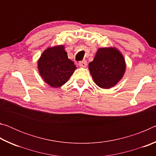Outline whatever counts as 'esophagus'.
Returning <instances> with one entry per match:
<instances>
[{
    "label": "esophagus",
    "instance_id": "34e87169",
    "mask_svg": "<svg viewBox=\"0 0 156 156\" xmlns=\"http://www.w3.org/2000/svg\"><path fill=\"white\" fill-rule=\"evenodd\" d=\"M79 66H80V67L85 68L87 66V62L86 60H84V61H81V62H79Z\"/></svg>",
    "mask_w": 156,
    "mask_h": 156
}]
</instances>
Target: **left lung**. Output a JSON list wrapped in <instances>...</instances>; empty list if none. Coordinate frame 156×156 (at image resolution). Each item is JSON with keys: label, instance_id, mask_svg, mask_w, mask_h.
<instances>
[{"label": "left lung", "instance_id": "8db88e82", "mask_svg": "<svg viewBox=\"0 0 156 156\" xmlns=\"http://www.w3.org/2000/svg\"><path fill=\"white\" fill-rule=\"evenodd\" d=\"M125 61L121 53L115 48H100L94 60L89 64L92 78L102 89L112 87L125 73Z\"/></svg>", "mask_w": 156, "mask_h": 156}]
</instances>
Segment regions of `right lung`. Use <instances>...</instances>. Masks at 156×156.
Listing matches in <instances>:
<instances>
[{
    "instance_id": "1",
    "label": "right lung",
    "mask_w": 156,
    "mask_h": 156,
    "mask_svg": "<svg viewBox=\"0 0 156 156\" xmlns=\"http://www.w3.org/2000/svg\"><path fill=\"white\" fill-rule=\"evenodd\" d=\"M38 68L44 82L52 87H60L67 83L76 69L68 58L62 45L49 47L41 55Z\"/></svg>"
}]
</instances>
